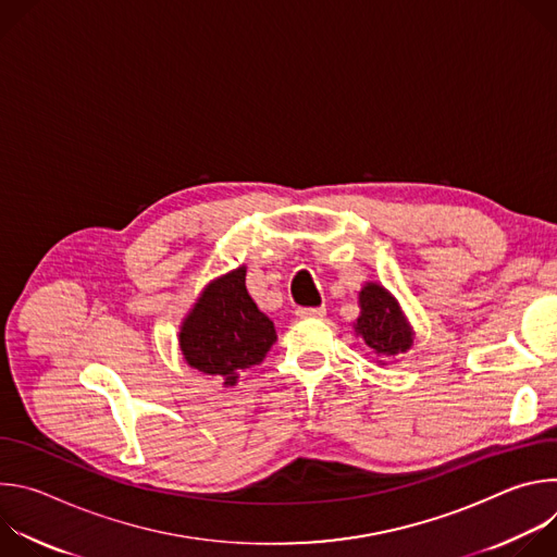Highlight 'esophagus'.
<instances>
[{"label":"esophagus","mask_w":557,"mask_h":557,"mask_svg":"<svg viewBox=\"0 0 557 557\" xmlns=\"http://www.w3.org/2000/svg\"><path fill=\"white\" fill-rule=\"evenodd\" d=\"M326 308L317 306V308H297V317L299 320H314V317H324Z\"/></svg>","instance_id":"34e87169"}]
</instances>
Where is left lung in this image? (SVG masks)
<instances>
[{
	"mask_svg": "<svg viewBox=\"0 0 557 557\" xmlns=\"http://www.w3.org/2000/svg\"><path fill=\"white\" fill-rule=\"evenodd\" d=\"M359 306L361 314L355 324V333L376 359L394 357L412 348L414 333L406 314L399 301L383 286L368 282L359 293Z\"/></svg>",
	"mask_w": 557,
	"mask_h": 557,
	"instance_id": "left-lung-1",
	"label": "left lung"
}]
</instances>
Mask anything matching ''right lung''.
<instances>
[{
  "mask_svg": "<svg viewBox=\"0 0 557 557\" xmlns=\"http://www.w3.org/2000/svg\"><path fill=\"white\" fill-rule=\"evenodd\" d=\"M247 269L213 280L181 326L185 361L202 374L235 385L240 376L260 366L275 344V326L247 290Z\"/></svg>",
  "mask_w": 557,
  "mask_h": 557,
  "instance_id": "add662e5",
  "label": "right lung"
}]
</instances>
